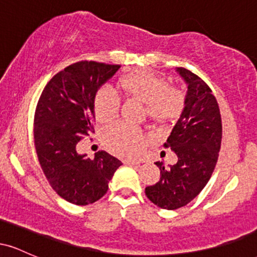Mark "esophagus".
<instances>
[{"mask_svg":"<svg viewBox=\"0 0 257 257\" xmlns=\"http://www.w3.org/2000/svg\"><path fill=\"white\" fill-rule=\"evenodd\" d=\"M123 163L128 164V166H135V164H139L137 161H132V159H124V161H123Z\"/></svg>","mask_w":257,"mask_h":257,"instance_id":"obj_1","label":"esophagus"}]
</instances>
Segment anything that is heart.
I'll return each mask as SVG.
<instances>
[{"label":"heart","instance_id":"b5f03b06","mask_svg":"<svg viewBox=\"0 0 257 257\" xmlns=\"http://www.w3.org/2000/svg\"><path fill=\"white\" fill-rule=\"evenodd\" d=\"M117 93L144 102L149 118L159 124L178 119L186 105L184 91L169 85L166 77L149 70H137L120 76ZM93 107L98 122L111 123L118 116L119 98L108 88H100L94 96ZM104 143L117 156L132 158L143 152L147 145V137L137 126L118 123L105 131Z\"/></svg>","mask_w":257,"mask_h":257}]
</instances>
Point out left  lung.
<instances>
[{"instance_id": "8db88e82", "label": "left lung", "mask_w": 257, "mask_h": 257, "mask_svg": "<svg viewBox=\"0 0 257 257\" xmlns=\"http://www.w3.org/2000/svg\"><path fill=\"white\" fill-rule=\"evenodd\" d=\"M178 72L187 83L186 105L163 145L175 152L178 163L167 169L163 162H156L161 179L145 188L153 204L168 210L188 204L208 184L222 139L219 104L209 85L185 67Z\"/></svg>"}]
</instances>
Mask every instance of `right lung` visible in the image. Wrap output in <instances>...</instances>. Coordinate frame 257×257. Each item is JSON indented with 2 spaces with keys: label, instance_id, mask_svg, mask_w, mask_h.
I'll list each match as a JSON object with an SVG mask.
<instances>
[{
  "label": "right lung",
  "instance_id": "obj_1",
  "mask_svg": "<svg viewBox=\"0 0 257 257\" xmlns=\"http://www.w3.org/2000/svg\"><path fill=\"white\" fill-rule=\"evenodd\" d=\"M120 65L82 60L53 76L38 99L34 143L44 176L61 198L88 205L101 198L122 162L105 151L94 159L76 146L95 133L94 96Z\"/></svg>",
  "mask_w": 257,
  "mask_h": 257
}]
</instances>
